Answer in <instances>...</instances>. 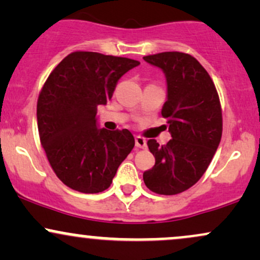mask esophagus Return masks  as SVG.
I'll list each match as a JSON object with an SVG mask.
<instances>
[{
	"instance_id": "34e87169",
	"label": "esophagus",
	"mask_w": 260,
	"mask_h": 260,
	"mask_svg": "<svg viewBox=\"0 0 260 260\" xmlns=\"http://www.w3.org/2000/svg\"><path fill=\"white\" fill-rule=\"evenodd\" d=\"M136 147L139 148V149L147 148V142H145V139L142 138V137L137 136L136 137Z\"/></svg>"
}]
</instances>
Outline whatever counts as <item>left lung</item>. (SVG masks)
Segmentation results:
<instances>
[{"label": "left lung", "instance_id": "left-lung-1", "mask_svg": "<svg viewBox=\"0 0 260 260\" xmlns=\"http://www.w3.org/2000/svg\"><path fill=\"white\" fill-rule=\"evenodd\" d=\"M143 58L165 73L168 100L161 115L168 120L172 137L165 145L148 140L155 165L143 174V180L157 194H178L201 180L219 147L222 134L219 94L205 68L188 53L160 52Z\"/></svg>", "mask_w": 260, "mask_h": 260}]
</instances>
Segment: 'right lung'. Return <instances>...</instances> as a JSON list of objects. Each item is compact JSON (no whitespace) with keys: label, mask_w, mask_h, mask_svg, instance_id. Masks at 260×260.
I'll return each mask as SVG.
<instances>
[{"label":"right lung","mask_w":260,"mask_h":260,"mask_svg":"<svg viewBox=\"0 0 260 260\" xmlns=\"http://www.w3.org/2000/svg\"><path fill=\"white\" fill-rule=\"evenodd\" d=\"M138 64L127 57L76 51L45 82L37 106L39 137L53 172L67 187L103 192L132 151V133L98 128L96 112L112 98L118 79Z\"/></svg>","instance_id":"right-lung-1"}]
</instances>
